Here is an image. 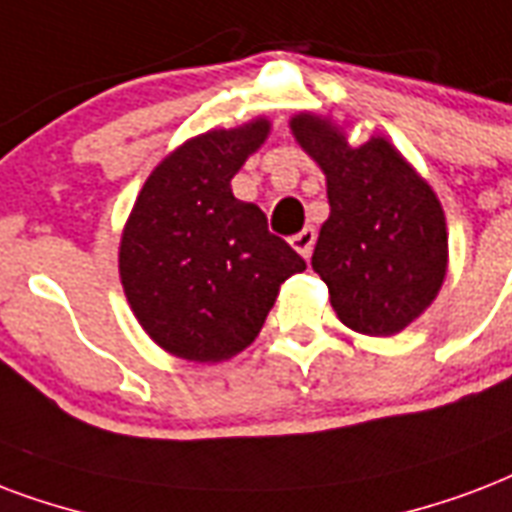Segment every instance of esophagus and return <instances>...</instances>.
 Wrapping results in <instances>:
<instances>
[{"label": "esophagus", "instance_id": "34e87169", "mask_svg": "<svg viewBox=\"0 0 512 512\" xmlns=\"http://www.w3.org/2000/svg\"><path fill=\"white\" fill-rule=\"evenodd\" d=\"M290 244L295 249H298V252L303 257H311V252H314V244H317V230H314V228H303V230H300V233H295V236H292Z\"/></svg>", "mask_w": 512, "mask_h": 512}]
</instances>
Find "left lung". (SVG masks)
<instances>
[{"label": "left lung", "mask_w": 512, "mask_h": 512, "mask_svg": "<svg viewBox=\"0 0 512 512\" xmlns=\"http://www.w3.org/2000/svg\"><path fill=\"white\" fill-rule=\"evenodd\" d=\"M290 126L327 174L330 217L311 268L327 284L335 314L357 333H400L435 300L446 276L440 201L381 136L354 150L322 117L298 115Z\"/></svg>", "instance_id": "8db88e82"}]
</instances>
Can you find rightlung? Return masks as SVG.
I'll return each mask as SVG.
<instances>
[{"label": "right lung", "mask_w": 512, "mask_h": 512, "mask_svg": "<svg viewBox=\"0 0 512 512\" xmlns=\"http://www.w3.org/2000/svg\"><path fill=\"white\" fill-rule=\"evenodd\" d=\"M268 136V120L209 131L152 171L120 241V279L136 319L182 360L220 362L260 333L284 279L306 260L268 230L230 179Z\"/></svg>", "instance_id": "obj_1"}]
</instances>
